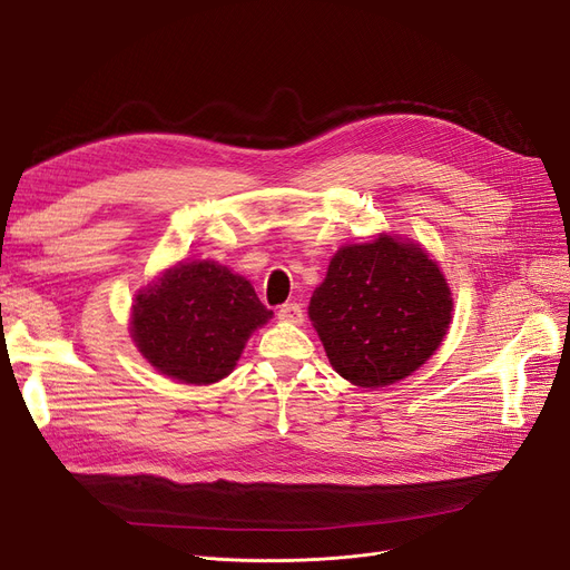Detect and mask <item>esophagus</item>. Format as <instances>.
<instances>
[{
    "mask_svg": "<svg viewBox=\"0 0 570 570\" xmlns=\"http://www.w3.org/2000/svg\"><path fill=\"white\" fill-rule=\"evenodd\" d=\"M278 317L281 321H287V323H294L299 325L304 323V311H302V304H294V302H287L278 308Z\"/></svg>",
    "mask_w": 570,
    "mask_h": 570,
    "instance_id": "1",
    "label": "esophagus"
}]
</instances>
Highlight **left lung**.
Listing matches in <instances>:
<instances>
[{"label": "left lung", "instance_id": "left-lung-1", "mask_svg": "<svg viewBox=\"0 0 570 570\" xmlns=\"http://www.w3.org/2000/svg\"><path fill=\"white\" fill-rule=\"evenodd\" d=\"M451 308V289L425 249L379 236L338 249L308 315L341 376L383 389L440 348Z\"/></svg>", "mask_w": 570, "mask_h": 570}]
</instances>
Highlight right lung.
<instances>
[{"label": "right lung", "mask_w": 570, "mask_h": 570, "mask_svg": "<svg viewBox=\"0 0 570 570\" xmlns=\"http://www.w3.org/2000/svg\"><path fill=\"white\" fill-rule=\"evenodd\" d=\"M271 315L238 273L189 262L135 297L132 338L161 374L206 385L236 367L245 341Z\"/></svg>", "instance_id": "add662e5"}]
</instances>
